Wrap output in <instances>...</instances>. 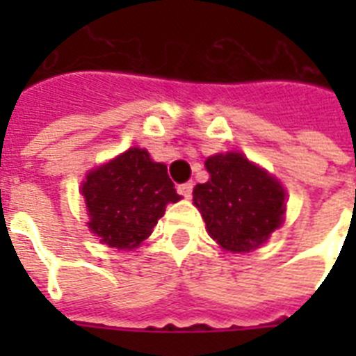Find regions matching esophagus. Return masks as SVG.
Here are the masks:
<instances>
[{"label":"esophagus","mask_w":356,"mask_h":356,"mask_svg":"<svg viewBox=\"0 0 356 356\" xmlns=\"http://www.w3.org/2000/svg\"><path fill=\"white\" fill-rule=\"evenodd\" d=\"M192 190H194V183H183L177 186V192L183 195L184 200H190V197H192Z\"/></svg>","instance_id":"1"}]
</instances>
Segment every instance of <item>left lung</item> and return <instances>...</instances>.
<instances>
[{"label": "left lung", "mask_w": 356, "mask_h": 356, "mask_svg": "<svg viewBox=\"0 0 356 356\" xmlns=\"http://www.w3.org/2000/svg\"><path fill=\"white\" fill-rule=\"evenodd\" d=\"M211 179L195 184L194 205L223 249L243 253L268 240L282 223L284 190L242 153L209 156Z\"/></svg>", "instance_id": "obj_1"}]
</instances>
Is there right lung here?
Instances as JSON below:
<instances>
[{
	"mask_svg": "<svg viewBox=\"0 0 356 356\" xmlns=\"http://www.w3.org/2000/svg\"><path fill=\"white\" fill-rule=\"evenodd\" d=\"M88 227L111 248L133 249L149 236L168 203L181 200L168 168L149 153L131 147L88 173L83 184Z\"/></svg>",
	"mask_w": 356,
	"mask_h": 356,
	"instance_id": "obj_1",
	"label": "right lung"
}]
</instances>
